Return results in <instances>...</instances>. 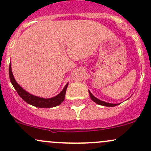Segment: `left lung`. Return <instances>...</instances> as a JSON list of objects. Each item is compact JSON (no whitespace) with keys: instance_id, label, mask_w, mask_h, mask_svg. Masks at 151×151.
Instances as JSON below:
<instances>
[{"instance_id":"1","label":"left lung","mask_w":151,"mask_h":151,"mask_svg":"<svg viewBox=\"0 0 151 151\" xmlns=\"http://www.w3.org/2000/svg\"><path fill=\"white\" fill-rule=\"evenodd\" d=\"M88 92H89V94H90V96H91V99L93 100V101H94L95 103H96V104H99V105H101V106H117V105L120 104H112V103H108V102H105L104 101H101V100L99 99L96 98L95 96H94L93 95L92 93H91V92H90L89 91H88Z\"/></svg>"}]
</instances>
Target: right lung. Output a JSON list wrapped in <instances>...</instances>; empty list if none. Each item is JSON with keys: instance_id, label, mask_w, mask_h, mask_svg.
Wrapping results in <instances>:
<instances>
[{"instance_id": "add662e5", "label": "right lung", "mask_w": 151, "mask_h": 151, "mask_svg": "<svg viewBox=\"0 0 151 151\" xmlns=\"http://www.w3.org/2000/svg\"><path fill=\"white\" fill-rule=\"evenodd\" d=\"M9 78L10 81L12 83V85L15 90L17 92L18 95L28 104L32 105V106H36V107L39 108H50V107H54V106H58L61 104L63 101L65 99V95H66L67 87H68V84L65 85L63 89L62 90L61 92L59 94H58L55 96L52 97V98L50 99H45V98H41V97L36 96L32 95V94L29 93L23 89L22 87L20 86L17 81L15 80L13 74H12V64H9Z\"/></svg>"}]
</instances>
